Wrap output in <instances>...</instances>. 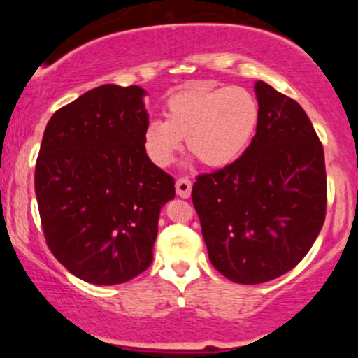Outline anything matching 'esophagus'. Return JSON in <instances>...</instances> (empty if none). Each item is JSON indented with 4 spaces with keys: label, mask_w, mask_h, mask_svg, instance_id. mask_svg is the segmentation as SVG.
Wrapping results in <instances>:
<instances>
[{
    "label": "esophagus",
    "mask_w": 358,
    "mask_h": 358,
    "mask_svg": "<svg viewBox=\"0 0 358 358\" xmlns=\"http://www.w3.org/2000/svg\"><path fill=\"white\" fill-rule=\"evenodd\" d=\"M175 187H176V195L178 196H182V199H188V196H190V193H192V182L188 178H178L176 180V183H175Z\"/></svg>",
    "instance_id": "1"
}]
</instances>
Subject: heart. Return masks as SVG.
I'll list each match as a JSON object with an SVG mask.
<instances>
[{
    "label": "heart",
    "instance_id": "obj_1",
    "mask_svg": "<svg viewBox=\"0 0 358 358\" xmlns=\"http://www.w3.org/2000/svg\"><path fill=\"white\" fill-rule=\"evenodd\" d=\"M165 121L153 119L143 131V146L156 166L175 162L187 139L188 151L207 166L236 162L249 146L259 122V104L245 87H196L166 101Z\"/></svg>",
    "mask_w": 358,
    "mask_h": 358
}]
</instances>
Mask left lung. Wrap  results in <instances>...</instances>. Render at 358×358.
<instances>
[{"label":"left lung","mask_w":358,"mask_h":358,"mask_svg":"<svg viewBox=\"0 0 358 358\" xmlns=\"http://www.w3.org/2000/svg\"><path fill=\"white\" fill-rule=\"evenodd\" d=\"M259 122L231 165L196 176L192 200L213 268L239 285L276 279L306 256L327 213L323 146L291 97L257 80Z\"/></svg>","instance_id":"8db88e82"}]
</instances>
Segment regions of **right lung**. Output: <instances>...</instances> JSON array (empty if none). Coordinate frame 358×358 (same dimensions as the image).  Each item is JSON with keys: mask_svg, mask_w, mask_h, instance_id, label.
<instances>
[{"mask_svg": "<svg viewBox=\"0 0 358 358\" xmlns=\"http://www.w3.org/2000/svg\"><path fill=\"white\" fill-rule=\"evenodd\" d=\"M138 85L106 84L64 106L45 127L35 193L48 249L90 285H121L150 268L159 210L175 180L148 158Z\"/></svg>", "mask_w": 358, "mask_h": 358, "instance_id": "1", "label": "right lung"}]
</instances>
